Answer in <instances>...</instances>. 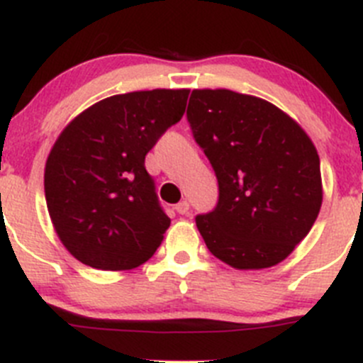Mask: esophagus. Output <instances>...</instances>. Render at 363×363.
<instances>
[{
    "label": "esophagus",
    "mask_w": 363,
    "mask_h": 363,
    "mask_svg": "<svg viewBox=\"0 0 363 363\" xmlns=\"http://www.w3.org/2000/svg\"><path fill=\"white\" fill-rule=\"evenodd\" d=\"M175 211H177L179 215H188L189 202L188 201H181L177 206H175Z\"/></svg>",
    "instance_id": "1"
}]
</instances>
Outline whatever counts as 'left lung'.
<instances>
[{
	"mask_svg": "<svg viewBox=\"0 0 363 363\" xmlns=\"http://www.w3.org/2000/svg\"><path fill=\"white\" fill-rule=\"evenodd\" d=\"M186 116L218 181L216 208L195 218L209 252L240 270L281 263L323 204L308 134L270 101L229 89H193Z\"/></svg>",
	"mask_w": 363,
	"mask_h": 363,
	"instance_id": "left-lung-1",
	"label": "left lung"
}]
</instances>
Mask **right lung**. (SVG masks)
I'll list each match as a JSON object with an SVG mask.
<instances>
[{"label":"right lung","instance_id":"1","mask_svg":"<svg viewBox=\"0 0 363 363\" xmlns=\"http://www.w3.org/2000/svg\"><path fill=\"white\" fill-rule=\"evenodd\" d=\"M188 89L114 94L80 113L57 138L44 168V195L60 242L100 270L143 265L170 218L145 155L182 118Z\"/></svg>","mask_w":363,"mask_h":363}]
</instances>
